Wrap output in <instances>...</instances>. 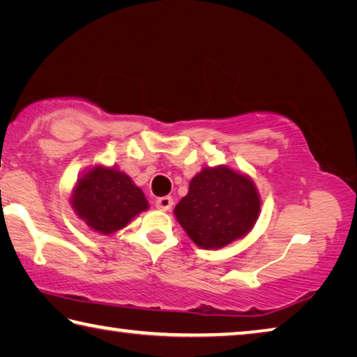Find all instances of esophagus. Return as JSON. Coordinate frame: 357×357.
<instances>
[{
	"instance_id": "34e87169",
	"label": "esophagus",
	"mask_w": 357,
	"mask_h": 357,
	"mask_svg": "<svg viewBox=\"0 0 357 357\" xmlns=\"http://www.w3.org/2000/svg\"><path fill=\"white\" fill-rule=\"evenodd\" d=\"M173 206V198L172 197H162L155 200V208L160 211H170Z\"/></svg>"
}]
</instances>
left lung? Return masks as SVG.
Masks as SVG:
<instances>
[{
	"mask_svg": "<svg viewBox=\"0 0 357 357\" xmlns=\"http://www.w3.org/2000/svg\"><path fill=\"white\" fill-rule=\"evenodd\" d=\"M173 213L193 244L219 250L252 231L261 198L247 173L227 165L203 167Z\"/></svg>",
	"mask_w": 357,
	"mask_h": 357,
	"instance_id": "8db88e82",
	"label": "left lung"
}]
</instances>
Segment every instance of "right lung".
I'll use <instances>...</instances> for the list:
<instances>
[{"label": "right lung", "mask_w": 357, "mask_h": 357, "mask_svg": "<svg viewBox=\"0 0 357 357\" xmlns=\"http://www.w3.org/2000/svg\"><path fill=\"white\" fill-rule=\"evenodd\" d=\"M70 206L93 231L110 236L149 209L143 190L116 165L94 164L70 190Z\"/></svg>", "instance_id": "obj_1"}]
</instances>
